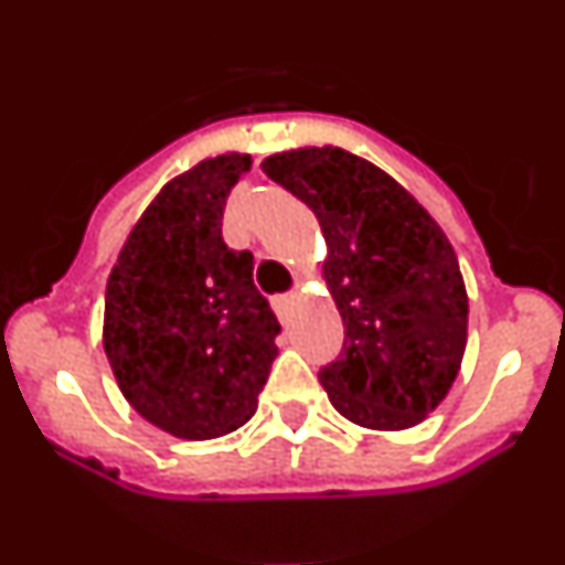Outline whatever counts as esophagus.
I'll return each instance as SVG.
<instances>
[{"label": "esophagus", "instance_id": "obj_1", "mask_svg": "<svg viewBox=\"0 0 565 565\" xmlns=\"http://www.w3.org/2000/svg\"><path fill=\"white\" fill-rule=\"evenodd\" d=\"M294 302V294H286V297H274V311H277L279 319L288 317V308Z\"/></svg>", "mask_w": 565, "mask_h": 565}]
</instances>
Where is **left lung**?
Returning <instances> with one entry per match:
<instances>
[{
	"label": "left lung",
	"mask_w": 565,
	"mask_h": 565,
	"mask_svg": "<svg viewBox=\"0 0 565 565\" xmlns=\"http://www.w3.org/2000/svg\"><path fill=\"white\" fill-rule=\"evenodd\" d=\"M263 172L317 214L322 277L344 326L319 371L331 404L367 430H407L461 371L467 288L450 239L384 169L339 147L268 154Z\"/></svg>",
	"instance_id": "obj_1"
}]
</instances>
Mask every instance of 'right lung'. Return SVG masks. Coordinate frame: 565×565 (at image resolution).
Returning a JSON list of instances; mask_svg holds the SVG:
<instances>
[{
	"label": "right lung",
	"mask_w": 565,
	"mask_h": 565,
	"mask_svg": "<svg viewBox=\"0 0 565 565\" xmlns=\"http://www.w3.org/2000/svg\"><path fill=\"white\" fill-rule=\"evenodd\" d=\"M252 169L206 158L154 194L104 294V353L138 416L186 441L237 430L277 356L279 322L254 288L252 252L223 243L226 198Z\"/></svg>",
	"instance_id": "right-lung-1"
}]
</instances>
